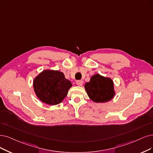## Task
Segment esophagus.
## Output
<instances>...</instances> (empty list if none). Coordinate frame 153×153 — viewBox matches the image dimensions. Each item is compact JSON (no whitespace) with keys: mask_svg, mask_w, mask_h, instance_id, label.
<instances>
[{"mask_svg":"<svg viewBox=\"0 0 153 153\" xmlns=\"http://www.w3.org/2000/svg\"><path fill=\"white\" fill-rule=\"evenodd\" d=\"M82 81H81V80H78V81H76V84H77V86H81L82 85Z\"/></svg>","mask_w":153,"mask_h":153,"instance_id":"1","label":"esophagus"}]
</instances>
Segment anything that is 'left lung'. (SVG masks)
I'll return each instance as SVG.
<instances>
[{
    "label": "left lung",
    "instance_id": "obj_1",
    "mask_svg": "<svg viewBox=\"0 0 153 153\" xmlns=\"http://www.w3.org/2000/svg\"><path fill=\"white\" fill-rule=\"evenodd\" d=\"M89 98L95 103H105L115 96L114 82L99 74L93 75L84 85Z\"/></svg>",
    "mask_w": 153,
    "mask_h": 153
}]
</instances>
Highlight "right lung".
I'll return each instance as SVG.
<instances>
[{"mask_svg":"<svg viewBox=\"0 0 153 153\" xmlns=\"http://www.w3.org/2000/svg\"><path fill=\"white\" fill-rule=\"evenodd\" d=\"M71 87V81L59 71L45 70L33 81L34 91L37 97L50 105L60 103Z\"/></svg>","mask_w":153,"mask_h":153,"instance_id":"right-lung-1","label":"right lung"}]
</instances>
